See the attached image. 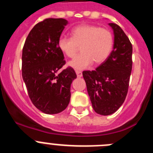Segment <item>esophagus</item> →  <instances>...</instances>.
<instances>
[{
    "mask_svg": "<svg viewBox=\"0 0 153 153\" xmlns=\"http://www.w3.org/2000/svg\"><path fill=\"white\" fill-rule=\"evenodd\" d=\"M76 76H77V77H81L82 76H83V74H82V72L81 71H79V70H76Z\"/></svg>",
    "mask_w": 153,
    "mask_h": 153,
    "instance_id": "34e87169",
    "label": "esophagus"
}]
</instances>
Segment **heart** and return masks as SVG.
<instances>
[{
    "label": "heart",
    "instance_id": "obj_1",
    "mask_svg": "<svg viewBox=\"0 0 153 153\" xmlns=\"http://www.w3.org/2000/svg\"><path fill=\"white\" fill-rule=\"evenodd\" d=\"M114 45V36L109 29L91 24H82L71 30V38L60 36L57 47L69 58L77 57L70 61L69 66L76 70H83L91 65L100 64L109 57Z\"/></svg>",
    "mask_w": 153,
    "mask_h": 153
}]
</instances>
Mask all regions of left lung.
Masks as SVG:
<instances>
[{
  "instance_id": "left-lung-1",
  "label": "left lung",
  "mask_w": 153,
  "mask_h": 153,
  "mask_svg": "<svg viewBox=\"0 0 153 153\" xmlns=\"http://www.w3.org/2000/svg\"><path fill=\"white\" fill-rule=\"evenodd\" d=\"M109 25L114 33L111 53L95 70L83 72L92 106L102 116L114 113L125 101L132 66V46L128 36L117 24Z\"/></svg>"
}]
</instances>
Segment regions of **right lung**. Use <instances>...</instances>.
Segmentation results:
<instances>
[{
    "mask_svg": "<svg viewBox=\"0 0 153 153\" xmlns=\"http://www.w3.org/2000/svg\"><path fill=\"white\" fill-rule=\"evenodd\" d=\"M63 18H47L36 24L27 37L22 52V77L31 102L47 114L63 111L70 100V85L76 78L72 67L57 74L66 63L57 40L65 26Z\"/></svg>",
    "mask_w": 153,
    "mask_h": 153,
    "instance_id": "add662e5",
    "label": "right lung"
}]
</instances>
